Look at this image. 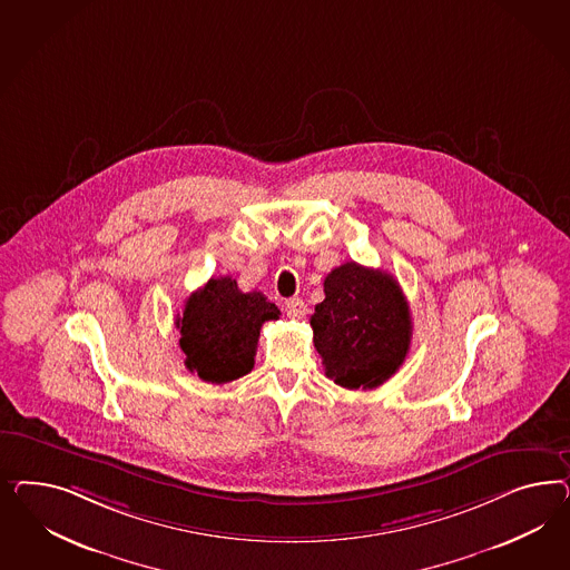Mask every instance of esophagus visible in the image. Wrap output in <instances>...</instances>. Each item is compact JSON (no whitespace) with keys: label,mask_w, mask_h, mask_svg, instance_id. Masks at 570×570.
Segmentation results:
<instances>
[{"label":"esophagus","mask_w":570,"mask_h":570,"mask_svg":"<svg viewBox=\"0 0 570 570\" xmlns=\"http://www.w3.org/2000/svg\"><path fill=\"white\" fill-rule=\"evenodd\" d=\"M284 309H286V315H288V317H294V320H296V317H303V315H305V303H303L301 298H296V296H294V298H288V301H286Z\"/></svg>","instance_id":"1"}]
</instances>
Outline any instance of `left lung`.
<instances>
[{"mask_svg":"<svg viewBox=\"0 0 570 570\" xmlns=\"http://www.w3.org/2000/svg\"><path fill=\"white\" fill-rule=\"evenodd\" d=\"M326 298L311 315L313 345L326 376L345 389H376L405 362L412 315L397 279L355 261L324 279Z\"/></svg>","mask_w":570,"mask_h":570,"instance_id":"left-lung-1","label":"left lung"}]
</instances>
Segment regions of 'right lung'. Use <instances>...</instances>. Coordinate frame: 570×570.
Instances as JSON below:
<instances>
[{
	"mask_svg": "<svg viewBox=\"0 0 570 570\" xmlns=\"http://www.w3.org/2000/svg\"><path fill=\"white\" fill-rule=\"evenodd\" d=\"M277 317L265 294L242 293L229 276L210 277L175 320L186 367L213 384L240 379L255 367L261 326Z\"/></svg>",
	"mask_w": 570,
	"mask_h": 570,
	"instance_id": "right-lung-1",
	"label": "right lung"
}]
</instances>
